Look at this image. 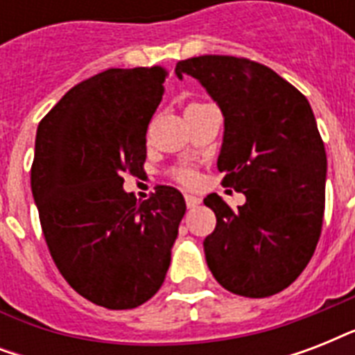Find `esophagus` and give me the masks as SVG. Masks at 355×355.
I'll return each instance as SVG.
<instances>
[{
	"label": "esophagus",
	"instance_id": "34e87169",
	"mask_svg": "<svg viewBox=\"0 0 355 355\" xmlns=\"http://www.w3.org/2000/svg\"><path fill=\"white\" fill-rule=\"evenodd\" d=\"M186 205H188V208H197L200 205V199L195 195H186Z\"/></svg>",
	"mask_w": 355,
	"mask_h": 355
}]
</instances>
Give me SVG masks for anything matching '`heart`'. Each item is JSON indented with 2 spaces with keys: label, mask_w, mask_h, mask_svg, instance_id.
I'll use <instances>...</instances> for the list:
<instances>
[{
  "label": "heart",
  "mask_w": 355,
  "mask_h": 355,
  "mask_svg": "<svg viewBox=\"0 0 355 355\" xmlns=\"http://www.w3.org/2000/svg\"><path fill=\"white\" fill-rule=\"evenodd\" d=\"M178 178H180L182 182H191L195 178V173L189 171V169H182V171L178 173Z\"/></svg>",
  "instance_id": "b5f03b06"
}]
</instances>
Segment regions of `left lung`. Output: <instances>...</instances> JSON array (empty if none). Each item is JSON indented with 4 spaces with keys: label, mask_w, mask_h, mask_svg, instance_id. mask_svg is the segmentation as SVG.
I'll return each instance as SVG.
<instances>
[{
    "label": "left lung",
    "mask_w": 355,
    "mask_h": 355,
    "mask_svg": "<svg viewBox=\"0 0 355 355\" xmlns=\"http://www.w3.org/2000/svg\"><path fill=\"white\" fill-rule=\"evenodd\" d=\"M178 79L200 83L225 118L217 169L245 195L234 211L217 193L205 239L206 263L230 293L263 298L297 280L311 259L324 216L326 150L300 92L247 58L202 55L180 60Z\"/></svg>",
    "instance_id": "1"
}]
</instances>
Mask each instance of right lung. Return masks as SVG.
<instances>
[{"instance_id":"add662e5","label":"right lung","mask_w":355,"mask_h":355,"mask_svg":"<svg viewBox=\"0 0 355 355\" xmlns=\"http://www.w3.org/2000/svg\"><path fill=\"white\" fill-rule=\"evenodd\" d=\"M164 68L107 69L73 86L36 130L31 189L53 261L80 297L108 309L147 302L166 280L186 200L160 186L123 189L144 173L145 134Z\"/></svg>"}]
</instances>
